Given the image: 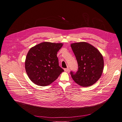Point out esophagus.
<instances>
[{
	"label": "esophagus",
	"instance_id": "34e87169",
	"mask_svg": "<svg viewBox=\"0 0 122 122\" xmlns=\"http://www.w3.org/2000/svg\"><path fill=\"white\" fill-rule=\"evenodd\" d=\"M64 70L66 72H69V68H66V69H64Z\"/></svg>",
	"mask_w": 122,
	"mask_h": 122
}]
</instances>
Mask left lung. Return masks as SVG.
I'll use <instances>...</instances> for the list:
<instances>
[{"instance_id":"1","label":"left lung","mask_w":122,"mask_h":122,"mask_svg":"<svg viewBox=\"0 0 122 122\" xmlns=\"http://www.w3.org/2000/svg\"><path fill=\"white\" fill-rule=\"evenodd\" d=\"M71 46L78 63L77 71L70 72L73 80L81 86L92 85L102 74V56L95 47L86 42L73 43Z\"/></svg>"}]
</instances>
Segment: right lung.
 <instances>
[{"label":"right lung","instance_id":"obj_1","mask_svg":"<svg viewBox=\"0 0 122 122\" xmlns=\"http://www.w3.org/2000/svg\"><path fill=\"white\" fill-rule=\"evenodd\" d=\"M61 43L43 42L31 48L25 62L27 74L34 83L46 86L56 81L64 71L59 66L57 52Z\"/></svg>","mask_w":122,"mask_h":122}]
</instances>
